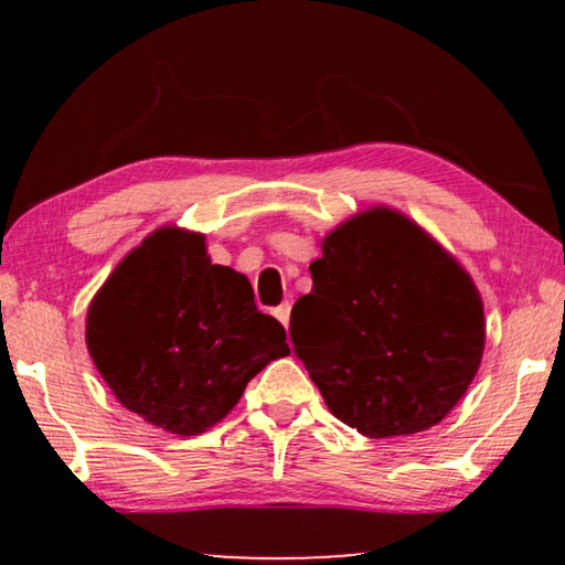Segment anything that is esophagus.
Listing matches in <instances>:
<instances>
[{
    "label": "esophagus",
    "instance_id": "obj_1",
    "mask_svg": "<svg viewBox=\"0 0 565 565\" xmlns=\"http://www.w3.org/2000/svg\"><path fill=\"white\" fill-rule=\"evenodd\" d=\"M289 313H291L289 303H281V306H276V309H274V317L279 319L286 329H289Z\"/></svg>",
    "mask_w": 565,
    "mask_h": 565
}]
</instances>
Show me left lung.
<instances>
[{
	"instance_id": "1",
	"label": "left lung",
	"mask_w": 565,
	"mask_h": 565,
	"mask_svg": "<svg viewBox=\"0 0 565 565\" xmlns=\"http://www.w3.org/2000/svg\"><path fill=\"white\" fill-rule=\"evenodd\" d=\"M291 341L333 416L369 438L411 436L448 416L481 366L476 284L436 238L388 206L323 236Z\"/></svg>"
}]
</instances>
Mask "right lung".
Listing matches in <instances>:
<instances>
[{"mask_svg":"<svg viewBox=\"0 0 565 565\" xmlns=\"http://www.w3.org/2000/svg\"><path fill=\"white\" fill-rule=\"evenodd\" d=\"M206 238L161 226L117 264L87 311L94 366L124 408L177 436H199L232 411L286 331L254 303L252 284L212 264Z\"/></svg>","mask_w":565,"mask_h":565,"instance_id":"1","label":"right lung"}]
</instances>
